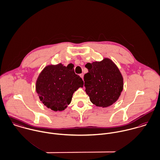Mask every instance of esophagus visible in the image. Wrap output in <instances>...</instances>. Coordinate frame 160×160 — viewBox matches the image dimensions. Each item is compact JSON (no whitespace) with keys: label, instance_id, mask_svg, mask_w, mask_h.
Wrapping results in <instances>:
<instances>
[{"label":"esophagus","instance_id":"esophagus-1","mask_svg":"<svg viewBox=\"0 0 160 160\" xmlns=\"http://www.w3.org/2000/svg\"><path fill=\"white\" fill-rule=\"evenodd\" d=\"M79 76H80V77H81V78H82V79H83V77H84V74H83V73H82V74H81L79 75Z\"/></svg>","mask_w":160,"mask_h":160}]
</instances>
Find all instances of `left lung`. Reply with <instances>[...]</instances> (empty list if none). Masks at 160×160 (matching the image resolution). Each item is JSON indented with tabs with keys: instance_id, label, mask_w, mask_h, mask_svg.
Instances as JSON below:
<instances>
[{
	"instance_id": "8db88e82",
	"label": "left lung",
	"mask_w": 160,
	"mask_h": 160,
	"mask_svg": "<svg viewBox=\"0 0 160 160\" xmlns=\"http://www.w3.org/2000/svg\"><path fill=\"white\" fill-rule=\"evenodd\" d=\"M86 92L91 102L98 107H107L118 99L123 88V78L117 65L109 58L86 64Z\"/></svg>"
}]
</instances>
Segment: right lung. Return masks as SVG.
<instances>
[{
  "label": "right lung",
  "mask_w": 160,
  "mask_h": 160,
  "mask_svg": "<svg viewBox=\"0 0 160 160\" xmlns=\"http://www.w3.org/2000/svg\"><path fill=\"white\" fill-rule=\"evenodd\" d=\"M73 68L71 64H50L40 73L36 92L47 108L55 112L64 110L71 103L74 92L83 87L82 79L75 74Z\"/></svg>",
  "instance_id": "obj_1"
}]
</instances>
